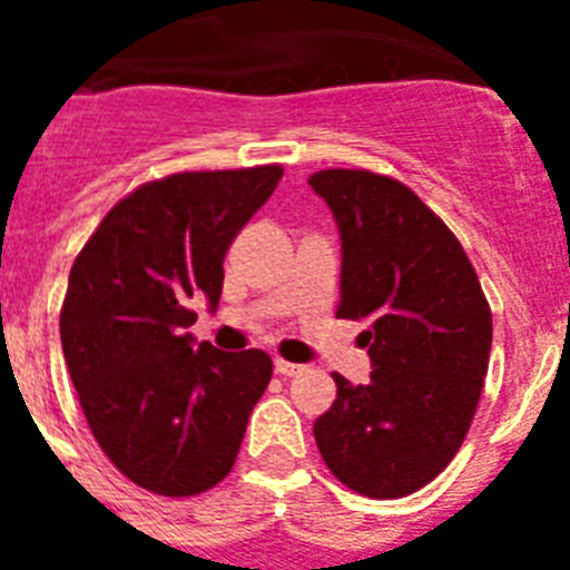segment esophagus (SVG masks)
<instances>
[{"mask_svg":"<svg viewBox=\"0 0 570 570\" xmlns=\"http://www.w3.org/2000/svg\"><path fill=\"white\" fill-rule=\"evenodd\" d=\"M274 367L279 376H296L305 371V365H296V362H285V360H274Z\"/></svg>","mask_w":570,"mask_h":570,"instance_id":"esophagus-1","label":"esophagus"}]
</instances>
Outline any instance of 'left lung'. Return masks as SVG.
<instances>
[{
    "mask_svg": "<svg viewBox=\"0 0 570 570\" xmlns=\"http://www.w3.org/2000/svg\"><path fill=\"white\" fill-rule=\"evenodd\" d=\"M342 239V320L367 322L371 380L334 374L314 422L325 465L351 491L396 500L454 460L491 356V308L460 239L420 196L371 170L308 179Z\"/></svg>",
    "mask_w": 570,
    "mask_h": 570,
    "instance_id": "left-lung-1",
    "label": "left lung"
}]
</instances>
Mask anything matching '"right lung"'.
I'll list each match as a JSON object with an SVG mask.
<instances>
[{"label": "right lung", "instance_id": "right-lung-1", "mask_svg": "<svg viewBox=\"0 0 570 570\" xmlns=\"http://www.w3.org/2000/svg\"><path fill=\"white\" fill-rule=\"evenodd\" d=\"M279 179V165H259L142 185L70 268L59 336L79 405L108 460L148 491L194 497L223 482L268 387L265 351H216L188 328L194 299L216 311L225 250Z\"/></svg>", "mask_w": 570, "mask_h": 570}]
</instances>
